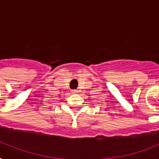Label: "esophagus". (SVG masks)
I'll list each match as a JSON object with an SVG mask.
<instances>
[{
	"label": "esophagus",
	"mask_w": 159,
	"mask_h": 159,
	"mask_svg": "<svg viewBox=\"0 0 159 159\" xmlns=\"http://www.w3.org/2000/svg\"><path fill=\"white\" fill-rule=\"evenodd\" d=\"M72 93H77L78 91H77V90H72Z\"/></svg>",
	"instance_id": "esophagus-1"
}]
</instances>
